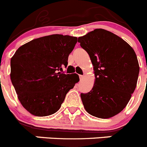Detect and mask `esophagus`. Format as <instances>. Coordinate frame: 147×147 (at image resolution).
<instances>
[{
	"mask_svg": "<svg viewBox=\"0 0 147 147\" xmlns=\"http://www.w3.org/2000/svg\"><path fill=\"white\" fill-rule=\"evenodd\" d=\"M79 77H80V80H82L83 78H84V75H80Z\"/></svg>",
	"mask_w": 147,
	"mask_h": 147,
	"instance_id": "1",
	"label": "esophagus"
}]
</instances>
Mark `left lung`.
Returning a JSON list of instances; mask_svg holds the SVG:
<instances>
[{"mask_svg":"<svg viewBox=\"0 0 147 147\" xmlns=\"http://www.w3.org/2000/svg\"><path fill=\"white\" fill-rule=\"evenodd\" d=\"M78 42L90 55L95 76L91 91L80 94L84 109L96 117H112L125 108L137 86L139 65L135 52L104 29L80 37Z\"/></svg>","mask_w":147,"mask_h":147,"instance_id":"left-lung-1","label":"left lung"}]
</instances>
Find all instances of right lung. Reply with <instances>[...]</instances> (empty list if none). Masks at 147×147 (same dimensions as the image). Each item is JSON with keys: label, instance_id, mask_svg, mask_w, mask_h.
Returning <instances> with one entry per match:
<instances>
[{"label": "right lung", "instance_id": "add662e5", "mask_svg": "<svg viewBox=\"0 0 147 147\" xmlns=\"http://www.w3.org/2000/svg\"><path fill=\"white\" fill-rule=\"evenodd\" d=\"M78 38L41 37L20 46L10 60V79L22 106L32 115L55 113L67 93L79 82L78 75L65 74L68 56Z\"/></svg>", "mask_w": 147, "mask_h": 147}]
</instances>
